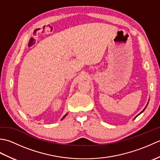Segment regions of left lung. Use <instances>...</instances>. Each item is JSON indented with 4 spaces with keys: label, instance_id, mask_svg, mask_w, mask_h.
I'll return each instance as SVG.
<instances>
[{
    "label": "left lung",
    "instance_id": "1",
    "mask_svg": "<svg viewBox=\"0 0 160 160\" xmlns=\"http://www.w3.org/2000/svg\"><path fill=\"white\" fill-rule=\"evenodd\" d=\"M145 108H146V107H145V108H144V110H143V111H142V112H141V113H139V114H138V115H137V116H136V117H135V118H137V117H138V115H140V114H141V113H142V112H143V111H144V110H145Z\"/></svg>",
    "mask_w": 160,
    "mask_h": 160
}]
</instances>
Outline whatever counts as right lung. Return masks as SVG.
<instances>
[{"mask_svg": "<svg viewBox=\"0 0 160 160\" xmlns=\"http://www.w3.org/2000/svg\"><path fill=\"white\" fill-rule=\"evenodd\" d=\"M67 115V114H66V115H64V117H63V118H62V119H64V118H65V117H66V115Z\"/></svg>", "mask_w": 160, "mask_h": 160, "instance_id": "obj_1", "label": "right lung"}]
</instances>
